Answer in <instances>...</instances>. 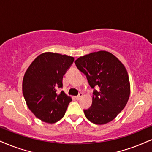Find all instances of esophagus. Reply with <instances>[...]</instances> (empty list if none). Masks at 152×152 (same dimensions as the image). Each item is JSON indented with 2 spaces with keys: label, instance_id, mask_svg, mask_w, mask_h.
Returning <instances> with one entry per match:
<instances>
[{
  "label": "esophagus",
  "instance_id": "1",
  "mask_svg": "<svg viewBox=\"0 0 152 152\" xmlns=\"http://www.w3.org/2000/svg\"><path fill=\"white\" fill-rule=\"evenodd\" d=\"M82 96H83V93H82V92H80V93H79V94L77 95V96L75 98H76V99L77 100H79V99H80L82 97Z\"/></svg>",
  "mask_w": 152,
  "mask_h": 152
}]
</instances>
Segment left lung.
Listing matches in <instances>:
<instances>
[{"mask_svg": "<svg viewBox=\"0 0 152 152\" xmlns=\"http://www.w3.org/2000/svg\"><path fill=\"white\" fill-rule=\"evenodd\" d=\"M75 63L94 89L91 107L84 110L86 118L96 125L113 121L125 108L130 96V82L124 65L105 50L82 56Z\"/></svg>", "mask_w": 152, "mask_h": 152, "instance_id": "obj_1", "label": "left lung"}]
</instances>
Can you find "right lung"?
Here are the masks:
<instances>
[{
    "mask_svg": "<svg viewBox=\"0 0 152 152\" xmlns=\"http://www.w3.org/2000/svg\"><path fill=\"white\" fill-rule=\"evenodd\" d=\"M74 58L46 52L34 59L24 74L22 93L29 110L41 121L54 123L61 120L72 101L63 91V75Z\"/></svg>",
    "mask_w": 152,
    "mask_h": 152,
    "instance_id": "obj_1",
    "label": "right lung"
}]
</instances>
